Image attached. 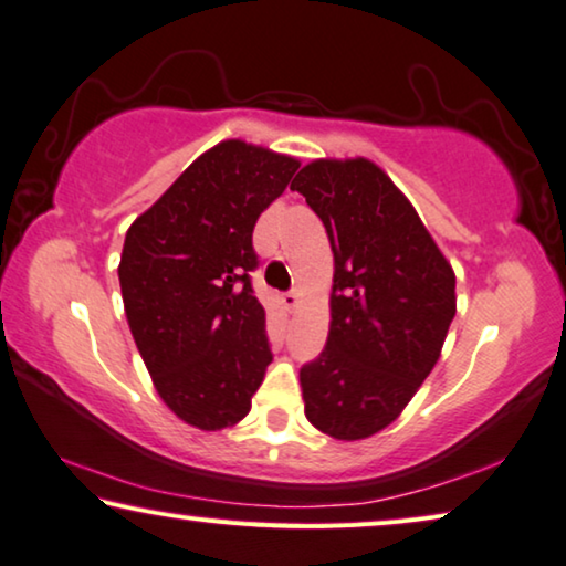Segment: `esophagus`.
Returning <instances> with one entry per match:
<instances>
[{"label":"esophagus","instance_id":"obj_1","mask_svg":"<svg viewBox=\"0 0 566 566\" xmlns=\"http://www.w3.org/2000/svg\"><path fill=\"white\" fill-rule=\"evenodd\" d=\"M282 302H284V307H286V310H294V307L300 305V292H297V290L284 292V294H282Z\"/></svg>","mask_w":566,"mask_h":566}]
</instances>
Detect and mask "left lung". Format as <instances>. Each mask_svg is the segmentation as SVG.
Wrapping results in <instances>:
<instances>
[{"label":"left lung","mask_w":566,"mask_h":566,"mask_svg":"<svg viewBox=\"0 0 566 566\" xmlns=\"http://www.w3.org/2000/svg\"><path fill=\"white\" fill-rule=\"evenodd\" d=\"M290 189L323 220L336 259L328 340L300 369L305 416L338 441L366 439L439 361L457 276L416 207L366 158L307 164Z\"/></svg>","instance_id":"8db88e82"}]
</instances>
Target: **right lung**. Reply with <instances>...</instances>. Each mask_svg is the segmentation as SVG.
Segmentation results:
<instances>
[{
    "label": "right lung",
    "instance_id": "1",
    "mask_svg": "<svg viewBox=\"0 0 566 566\" xmlns=\"http://www.w3.org/2000/svg\"><path fill=\"white\" fill-rule=\"evenodd\" d=\"M300 164L241 140L202 154L127 228L120 290L161 400L189 426L243 420L272 364L253 226Z\"/></svg>",
    "mask_w": 566,
    "mask_h": 566
}]
</instances>
